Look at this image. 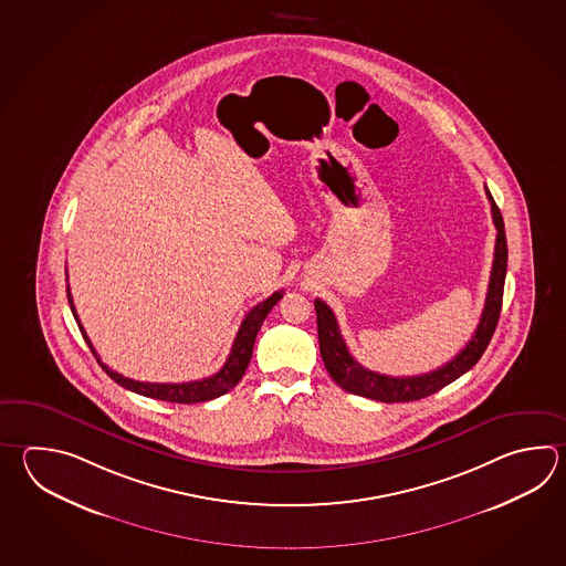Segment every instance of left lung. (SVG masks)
Here are the masks:
<instances>
[{"instance_id":"8db88e82","label":"left lung","mask_w":566,"mask_h":566,"mask_svg":"<svg viewBox=\"0 0 566 566\" xmlns=\"http://www.w3.org/2000/svg\"><path fill=\"white\" fill-rule=\"evenodd\" d=\"M485 196L490 199L492 206V220L496 226V252H494V264H492V274H490V284H488V296H485L484 311L482 318L475 328L472 338L465 343L462 350L446 363L443 367L416 375V377H391V375H381L375 370L365 369L360 363H357L353 355L348 353L345 345V338L338 331L335 312L328 308V304L323 301H314V311H316V324H318V343H321V357L324 360V367L328 375L335 379L338 387L345 391L355 392L367 399L382 401V403H405V401H417L429 397L446 385L460 379L463 373L472 369L473 365L484 355L485 348L492 340V335L496 331L497 318L502 311V296H504V280H506L507 268V243L506 231H504V220L497 209L496 201L492 193L485 189Z\"/></svg>"}]
</instances>
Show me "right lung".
I'll return each instance as SVG.
<instances>
[{
  "instance_id": "right-lung-1",
  "label": "right lung",
  "mask_w": 566,
  "mask_h": 566,
  "mask_svg": "<svg viewBox=\"0 0 566 566\" xmlns=\"http://www.w3.org/2000/svg\"><path fill=\"white\" fill-rule=\"evenodd\" d=\"M282 294H284V292H282V290H277V292H274L270 298H265L264 302L255 304L254 308L245 314V318L242 321V326H240L238 335L233 338L230 357H228V360L223 363V367H221L216 375H211L208 379H201V381L189 382L135 381V379H128V377L118 375L116 370L108 369V367L104 365L103 360H101V357L96 355V350H94L93 343H91V338L86 335V331L82 328L81 318H78L76 308H74V302H72L70 289L69 302L70 311L74 314L76 323H78V328H81V333L82 336H84V340H86V345H88V348L93 350V355L96 357V360H98V365L103 367L104 373H106L113 381L118 382L120 387H125L128 391L139 392V395H145V397H150V399L169 401V403L189 405L211 401V399H216V397H221L223 392L231 391V389L240 382V379L243 377V373H245L248 365H250V358H252L255 335H258V331L262 328V323H264L268 312L272 311V308L276 306V302L282 298Z\"/></svg>"
}]
</instances>
